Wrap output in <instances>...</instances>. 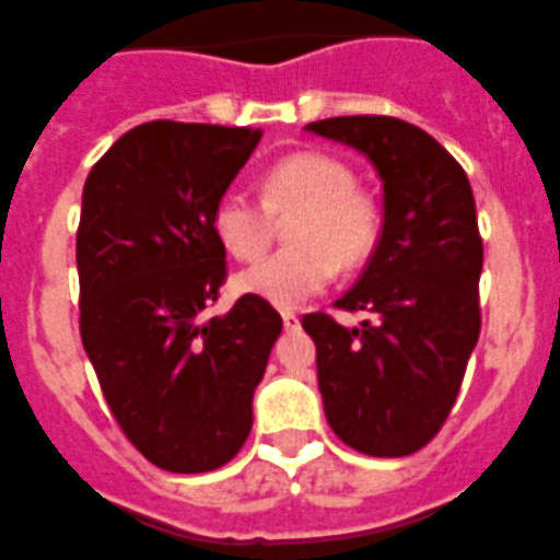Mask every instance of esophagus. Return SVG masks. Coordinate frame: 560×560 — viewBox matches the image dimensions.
<instances>
[{
  "instance_id": "obj_1",
  "label": "esophagus",
  "mask_w": 560,
  "mask_h": 560,
  "mask_svg": "<svg viewBox=\"0 0 560 560\" xmlns=\"http://www.w3.org/2000/svg\"><path fill=\"white\" fill-rule=\"evenodd\" d=\"M281 323H284V328H288V331H296V328L302 326L293 311H281Z\"/></svg>"
}]
</instances>
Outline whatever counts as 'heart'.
<instances>
[{"label": "heart", "mask_w": 560, "mask_h": 560, "mask_svg": "<svg viewBox=\"0 0 560 560\" xmlns=\"http://www.w3.org/2000/svg\"><path fill=\"white\" fill-rule=\"evenodd\" d=\"M290 223L293 246L272 252L237 276V288L276 308H299L337 279L343 267L370 258L378 237V217L347 166L317 152H299L264 176V199L249 187H229L213 208V232L241 261L258 258L272 243L276 217L296 211Z\"/></svg>", "instance_id": "heart-1"}]
</instances>
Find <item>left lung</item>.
Instances as JSON below:
<instances>
[{"mask_svg": "<svg viewBox=\"0 0 560 560\" xmlns=\"http://www.w3.org/2000/svg\"><path fill=\"white\" fill-rule=\"evenodd\" d=\"M305 131L361 152L384 190L378 246L337 299L370 319L347 328L328 314L302 317L317 343L326 420L352 450L402 458L441 432L479 343L485 252L472 187L458 161L405 119L331 117Z\"/></svg>", "mask_w": 560, "mask_h": 560, "instance_id": "obj_1", "label": "left lung"}]
</instances>
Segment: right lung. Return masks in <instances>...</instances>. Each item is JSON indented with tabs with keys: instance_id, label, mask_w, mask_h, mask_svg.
Returning <instances> with one entry per match:
<instances>
[{
	"instance_id": "add662e5",
	"label": "right lung",
	"mask_w": 560,
	"mask_h": 560,
	"mask_svg": "<svg viewBox=\"0 0 560 560\" xmlns=\"http://www.w3.org/2000/svg\"><path fill=\"white\" fill-rule=\"evenodd\" d=\"M258 140V128L143 122L81 194V343L119 429L170 472H208L241 452L281 335L279 311L249 293L205 317L225 281L213 208Z\"/></svg>"
}]
</instances>
